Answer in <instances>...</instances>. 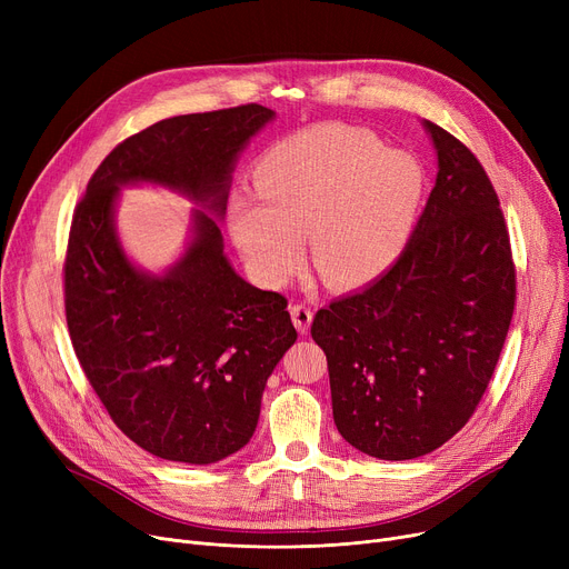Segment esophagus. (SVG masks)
<instances>
[{
    "label": "esophagus",
    "instance_id": "esophagus-1",
    "mask_svg": "<svg viewBox=\"0 0 569 569\" xmlns=\"http://www.w3.org/2000/svg\"><path fill=\"white\" fill-rule=\"evenodd\" d=\"M290 318L297 327V332L300 335H307L309 327H311V320H313V311L309 305H292L290 307Z\"/></svg>",
    "mask_w": 569,
    "mask_h": 569
}]
</instances>
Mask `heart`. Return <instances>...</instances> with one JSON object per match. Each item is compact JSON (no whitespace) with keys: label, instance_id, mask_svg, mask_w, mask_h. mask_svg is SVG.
Returning a JSON list of instances; mask_svg holds the SVG:
<instances>
[{"label":"heart","instance_id":"obj_1","mask_svg":"<svg viewBox=\"0 0 569 569\" xmlns=\"http://www.w3.org/2000/svg\"><path fill=\"white\" fill-rule=\"evenodd\" d=\"M253 191H234L228 228L264 283L300 267L307 230L316 272L332 288L380 279L403 253L420 212V163L357 127L325 124L269 144L253 166Z\"/></svg>","mask_w":569,"mask_h":569}]
</instances>
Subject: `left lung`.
Instances as JSON below:
<instances>
[{
  "mask_svg": "<svg viewBox=\"0 0 569 569\" xmlns=\"http://www.w3.org/2000/svg\"><path fill=\"white\" fill-rule=\"evenodd\" d=\"M425 129L438 174L403 253L311 325L339 433L385 461L425 457L466 427L517 300L510 232L489 174L452 133Z\"/></svg>",
  "mask_w": 569,
  "mask_h": 569,
  "instance_id": "1",
  "label": "left lung"
}]
</instances>
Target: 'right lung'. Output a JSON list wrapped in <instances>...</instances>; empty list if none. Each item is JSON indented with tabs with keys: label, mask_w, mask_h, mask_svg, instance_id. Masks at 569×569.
<instances>
[{
	"label": "right lung",
	"mask_w": 569,
	"mask_h": 569,
	"mask_svg": "<svg viewBox=\"0 0 569 569\" xmlns=\"http://www.w3.org/2000/svg\"><path fill=\"white\" fill-rule=\"evenodd\" d=\"M272 119L258 103L161 119L119 142L76 204L64 260L76 357L112 422L168 461L202 466L242 450L297 332L286 297L234 272L217 219L200 209L166 274L131 264L114 232L119 187L159 184L221 219L239 152Z\"/></svg>",
	"instance_id": "obj_1"
}]
</instances>
